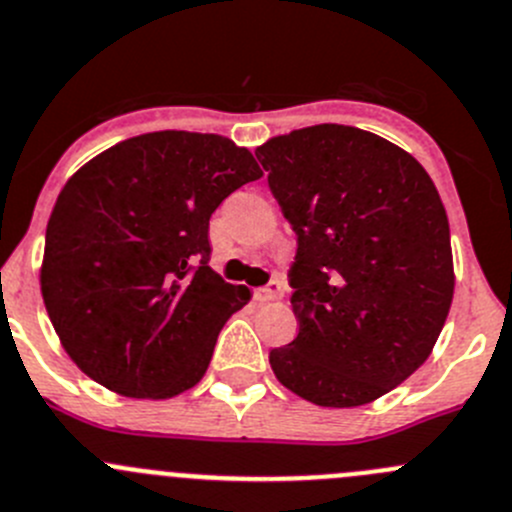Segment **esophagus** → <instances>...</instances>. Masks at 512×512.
Wrapping results in <instances>:
<instances>
[{"label": "esophagus", "instance_id": "obj_1", "mask_svg": "<svg viewBox=\"0 0 512 512\" xmlns=\"http://www.w3.org/2000/svg\"><path fill=\"white\" fill-rule=\"evenodd\" d=\"M282 297V282L280 280H272L270 285L262 287V290H255V300L257 302H275Z\"/></svg>", "mask_w": 512, "mask_h": 512}]
</instances>
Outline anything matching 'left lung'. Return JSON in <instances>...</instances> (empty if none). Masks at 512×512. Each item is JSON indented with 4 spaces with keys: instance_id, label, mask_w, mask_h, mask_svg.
Here are the masks:
<instances>
[{
    "instance_id": "1",
    "label": "left lung",
    "mask_w": 512,
    "mask_h": 512,
    "mask_svg": "<svg viewBox=\"0 0 512 512\" xmlns=\"http://www.w3.org/2000/svg\"><path fill=\"white\" fill-rule=\"evenodd\" d=\"M297 235V337L270 352L277 380L320 408H357L433 352L455 290L450 225L410 152L347 124H315L255 150Z\"/></svg>"
}]
</instances>
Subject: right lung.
I'll return each instance as SVG.
<instances>
[{
    "label": "right lung",
    "instance_id": "1",
    "mask_svg": "<svg viewBox=\"0 0 512 512\" xmlns=\"http://www.w3.org/2000/svg\"><path fill=\"white\" fill-rule=\"evenodd\" d=\"M262 177L222 135L150 132L79 167L47 222L44 307L74 365L112 393L195 388L222 325L250 300L210 267L212 212Z\"/></svg>",
    "mask_w": 512,
    "mask_h": 512
}]
</instances>
